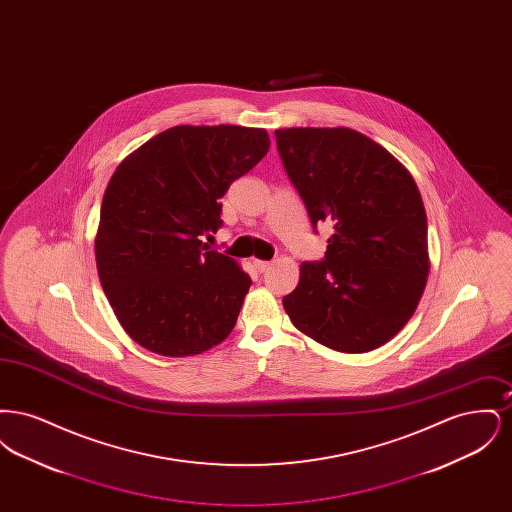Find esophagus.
I'll list each match as a JSON object with an SVG mask.
<instances>
[{
	"mask_svg": "<svg viewBox=\"0 0 512 512\" xmlns=\"http://www.w3.org/2000/svg\"><path fill=\"white\" fill-rule=\"evenodd\" d=\"M253 267L257 268L259 272H265L270 267V263L268 261H261V259H253Z\"/></svg>",
	"mask_w": 512,
	"mask_h": 512,
	"instance_id": "obj_1",
	"label": "esophagus"
}]
</instances>
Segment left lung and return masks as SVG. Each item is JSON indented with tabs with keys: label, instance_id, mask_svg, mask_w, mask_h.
<instances>
[{
	"label": "left lung",
	"instance_id": "obj_1",
	"mask_svg": "<svg viewBox=\"0 0 512 512\" xmlns=\"http://www.w3.org/2000/svg\"><path fill=\"white\" fill-rule=\"evenodd\" d=\"M276 146L313 228L332 226L320 263H303L282 303L293 326L341 353L390 341L426 288L420 192L386 147L351 128H282Z\"/></svg>",
	"mask_w": 512,
	"mask_h": 512
}]
</instances>
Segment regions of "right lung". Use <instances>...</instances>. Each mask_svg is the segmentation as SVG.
Returning <instances> with one entry per match:
<instances>
[{
    "label": "right lung",
    "instance_id": "right-lung-1",
    "mask_svg": "<svg viewBox=\"0 0 512 512\" xmlns=\"http://www.w3.org/2000/svg\"><path fill=\"white\" fill-rule=\"evenodd\" d=\"M265 128L172 126L130 153L101 201L96 265L124 332L157 355H199L226 340L251 278L203 236L222 224L220 197L251 171Z\"/></svg>",
    "mask_w": 512,
    "mask_h": 512
}]
</instances>
